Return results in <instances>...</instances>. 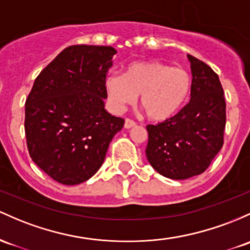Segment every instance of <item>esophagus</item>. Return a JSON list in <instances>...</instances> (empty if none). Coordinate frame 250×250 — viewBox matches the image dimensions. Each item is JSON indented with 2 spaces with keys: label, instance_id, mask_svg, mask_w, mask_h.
<instances>
[{
  "label": "esophagus",
  "instance_id": "1",
  "mask_svg": "<svg viewBox=\"0 0 250 250\" xmlns=\"http://www.w3.org/2000/svg\"><path fill=\"white\" fill-rule=\"evenodd\" d=\"M135 125H136V123L134 122L133 120L125 119V129H130V128L135 127Z\"/></svg>",
  "mask_w": 250,
  "mask_h": 250
}]
</instances>
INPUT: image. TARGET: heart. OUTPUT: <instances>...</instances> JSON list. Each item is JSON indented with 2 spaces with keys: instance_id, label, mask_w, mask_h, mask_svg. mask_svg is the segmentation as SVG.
I'll list each match as a JSON object with an SVG mask.
<instances>
[{
  "instance_id": "obj_1",
  "label": "heart",
  "mask_w": 250,
  "mask_h": 250,
  "mask_svg": "<svg viewBox=\"0 0 250 250\" xmlns=\"http://www.w3.org/2000/svg\"><path fill=\"white\" fill-rule=\"evenodd\" d=\"M112 108L121 111L140 95V105L155 122L171 119L179 111L191 90V77L183 68L158 60L128 64L123 75L111 72L104 81Z\"/></svg>"
}]
</instances>
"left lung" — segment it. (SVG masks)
Segmentation results:
<instances>
[{
  "mask_svg": "<svg viewBox=\"0 0 250 250\" xmlns=\"http://www.w3.org/2000/svg\"><path fill=\"white\" fill-rule=\"evenodd\" d=\"M191 100L171 119L148 125L146 155L156 172L175 180L203 173L223 146L226 100L217 73L188 54Z\"/></svg>",
  "mask_w": 250,
  "mask_h": 250,
  "instance_id": "8db88e82",
  "label": "left lung"
}]
</instances>
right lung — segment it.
I'll list each match as a JSON object with an SVG mask.
<instances>
[{
	"label": "right lung",
	"mask_w": 250,
	"mask_h": 250,
	"mask_svg": "<svg viewBox=\"0 0 250 250\" xmlns=\"http://www.w3.org/2000/svg\"><path fill=\"white\" fill-rule=\"evenodd\" d=\"M115 53L111 46L66 47L39 73L26 100L29 155L60 184L90 179L125 125L104 109V81Z\"/></svg>",
	"instance_id": "right-lung-1"
}]
</instances>
